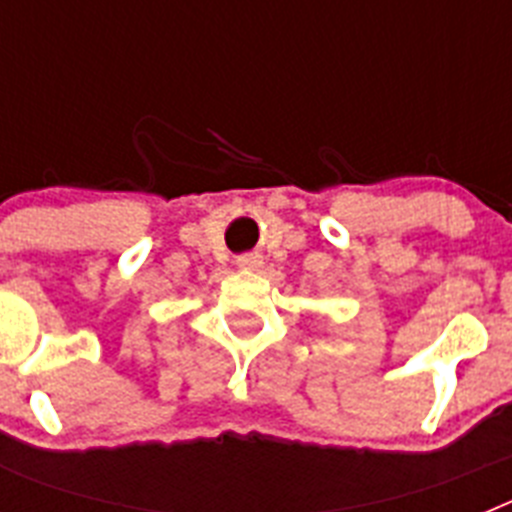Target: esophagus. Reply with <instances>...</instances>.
<instances>
[{"label":"esophagus","instance_id":"1","mask_svg":"<svg viewBox=\"0 0 512 512\" xmlns=\"http://www.w3.org/2000/svg\"><path fill=\"white\" fill-rule=\"evenodd\" d=\"M259 264H261V256H256V253H246V256L238 259V266H241V269H256Z\"/></svg>","mask_w":512,"mask_h":512}]
</instances>
